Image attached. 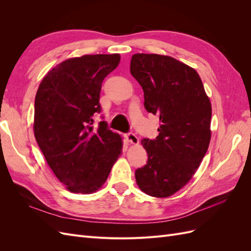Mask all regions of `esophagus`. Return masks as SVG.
Returning <instances> with one entry per match:
<instances>
[{"label":"esophagus","instance_id":"esophagus-1","mask_svg":"<svg viewBox=\"0 0 251 251\" xmlns=\"http://www.w3.org/2000/svg\"><path fill=\"white\" fill-rule=\"evenodd\" d=\"M126 138L128 142L132 143V144H137L139 142V139H138L137 136H136L134 133H131V132L126 134Z\"/></svg>","mask_w":251,"mask_h":251}]
</instances>
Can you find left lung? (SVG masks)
Here are the masks:
<instances>
[{"mask_svg":"<svg viewBox=\"0 0 251 251\" xmlns=\"http://www.w3.org/2000/svg\"><path fill=\"white\" fill-rule=\"evenodd\" d=\"M130 71L142 87L144 108L160 120L157 137L141 140L148 162L135 178L143 193L165 198L192 179L206 154L211 104L197 71L171 56L137 53Z\"/></svg>","mask_w":251,"mask_h":251,"instance_id":"1","label":"left lung"}]
</instances>
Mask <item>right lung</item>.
I'll use <instances>...</instances> for the list:
<instances>
[{"instance_id": "right-lung-1", "label": "right lung", "mask_w": 251, "mask_h": 251, "mask_svg": "<svg viewBox=\"0 0 251 251\" xmlns=\"http://www.w3.org/2000/svg\"><path fill=\"white\" fill-rule=\"evenodd\" d=\"M119 54L83 55L60 63L45 76L34 101L37 144L57 179L72 193L92 194L107 180L123 149L121 137L100 113L101 83L116 69Z\"/></svg>"}]
</instances>
